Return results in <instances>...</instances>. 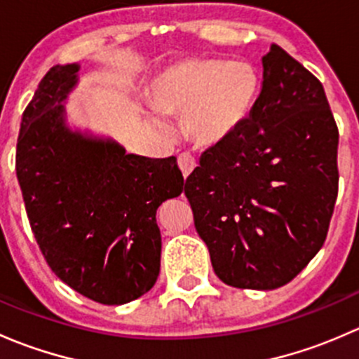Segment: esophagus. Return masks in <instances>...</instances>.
I'll return each instance as SVG.
<instances>
[{"label": "esophagus", "mask_w": 359, "mask_h": 359, "mask_svg": "<svg viewBox=\"0 0 359 359\" xmlns=\"http://www.w3.org/2000/svg\"><path fill=\"white\" fill-rule=\"evenodd\" d=\"M177 161H179V166H180V170H182L184 177L189 175V173L193 172L198 165L196 158H194L191 153H180L179 158H177Z\"/></svg>", "instance_id": "obj_1"}]
</instances>
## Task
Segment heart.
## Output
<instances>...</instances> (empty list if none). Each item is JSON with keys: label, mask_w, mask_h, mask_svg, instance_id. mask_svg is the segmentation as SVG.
Segmentation results:
<instances>
[{"label": "heart", "mask_w": 359, "mask_h": 359, "mask_svg": "<svg viewBox=\"0 0 359 359\" xmlns=\"http://www.w3.org/2000/svg\"><path fill=\"white\" fill-rule=\"evenodd\" d=\"M252 66L220 59L184 60L168 67L153 85V104L166 114L184 116L191 139L222 142L247 119L257 93ZM158 128L166 123L153 116Z\"/></svg>", "instance_id": "1"}]
</instances>
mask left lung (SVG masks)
Instances as JSON below:
<instances>
[{"label": "left lung", "instance_id": "1", "mask_svg": "<svg viewBox=\"0 0 359 359\" xmlns=\"http://www.w3.org/2000/svg\"><path fill=\"white\" fill-rule=\"evenodd\" d=\"M240 128L186 179L194 227L219 280L274 290L327 240L339 193V128L323 85L278 45Z\"/></svg>", "mask_w": 359, "mask_h": 359}]
</instances>
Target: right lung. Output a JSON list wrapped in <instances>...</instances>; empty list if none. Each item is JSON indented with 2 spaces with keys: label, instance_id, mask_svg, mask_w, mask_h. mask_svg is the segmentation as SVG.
<instances>
[{
  "label": "right lung",
  "instance_id": "1",
  "mask_svg": "<svg viewBox=\"0 0 359 359\" xmlns=\"http://www.w3.org/2000/svg\"><path fill=\"white\" fill-rule=\"evenodd\" d=\"M76 72V64L53 66L39 81L20 123L17 179L50 269L86 299L119 306L156 283V210L182 193L184 177L175 156L126 154L66 128L62 100Z\"/></svg>",
  "mask_w": 359,
  "mask_h": 359
}]
</instances>
